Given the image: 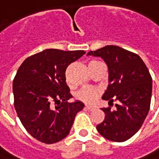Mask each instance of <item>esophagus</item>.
Returning <instances> with one entry per match:
<instances>
[{
  "instance_id": "34e87169",
  "label": "esophagus",
  "mask_w": 159,
  "mask_h": 159,
  "mask_svg": "<svg viewBox=\"0 0 159 159\" xmlns=\"http://www.w3.org/2000/svg\"><path fill=\"white\" fill-rule=\"evenodd\" d=\"M86 109L87 110H89V111H93L96 110V107H94V106H90V105H86Z\"/></svg>"
}]
</instances>
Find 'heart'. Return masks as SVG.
Segmentation results:
<instances>
[{
	"mask_svg": "<svg viewBox=\"0 0 159 159\" xmlns=\"http://www.w3.org/2000/svg\"><path fill=\"white\" fill-rule=\"evenodd\" d=\"M99 62H102V61L94 60V61H90L89 64H95V63H99ZM98 93H99V91L98 89L91 88V87H84L80 89L77 92L76 96H77V98L83 102H93L98 98Z\"/></svg>",
	"mask_w": 159,
	"mask_h": 159,
	"instance_id": "b5f03b06",
	"label": "heart"
}]
</instances>
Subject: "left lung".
I'll return each mask as SVG.
<instances>
[{
    "instance_id": "8db88e82",
    "label": "left lung",
    "mask_w": 159,
    "mask_h": 159,
    "mask_svg": "<svg viewBox=\"0 0 159 159\" xmlns=\"http://www.w3.org/2000/svg\"><path fill=\"white\" fill-rule=\"evenodd\" d=\"M87 56L100 57L109 70V85L103 100L113 102L116 109L102 108L104 120L97 125L103 138L125 142L139 131L147 116L152 91V79L139 55L118 46L108 45Z\"/></svg>"
}]
</instances>
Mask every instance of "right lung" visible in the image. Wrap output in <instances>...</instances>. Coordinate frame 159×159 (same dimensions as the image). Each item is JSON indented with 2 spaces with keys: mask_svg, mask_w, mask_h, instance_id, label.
<instances>
[{
  "mask_svg": "<svg viewBox=\"0 0 159 159\" xmlns=\"http://www.w3.org/2000/svg\"><path fill=\"white\" fill-rule=\"evenodd\" d=\"M84 54L45 49L28 57L18 69L13 82L14 105L26 130L40 142L54 143L66 138L84 109L80 101L68 102L72 95L65 71Z\"/></svg>",
  "mask_w": 159,
  "mask_h": 159,
  "instance_id": "obj_1",
  "label": "right lung"
}]
</instances>
